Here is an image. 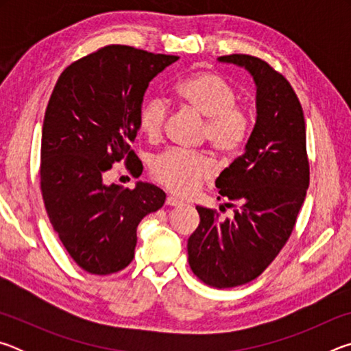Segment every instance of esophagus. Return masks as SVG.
<instances>
[{"instance_id": "34e87169", "label": "esophagus", "mask_w": 351, "mask_h": 351, "mask_svg": "<svg viewBox=\"0 0 351 351\" xmlns=\"http://www.w3.org/2000/svg\"><path fill=\"white\" fill-rule=\"evenodd\" d=\"M165 204L176 207V206H182V201H181V199H178L176 197H171V195H169L167 199H165Z\"/></svg>"}]
</instances>
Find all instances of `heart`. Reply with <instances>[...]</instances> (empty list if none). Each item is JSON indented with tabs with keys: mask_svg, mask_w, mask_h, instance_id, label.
<instances>
[{
	"mask_svg": "<svg viewBox=\"0 0 351 351\" xmlns=\"http://www.w3.org/2000/svg\"><path fill=\"white\" fill-rule=\"evenodd\" d=\"M175 99L182 108L203 119L201 141L223 159H234L246 147L251 136V112L237 104L239 93L232 83L213 71H198L184 77L175 85ZM169 106L159 97H148L141 105L138 125L150 142L161 139ZM213 170L203 153L169 150L150 162V175L170 192L189 197L209 180Z\"/></svg>",
	"mask_w": 351,
	"mask_h": 351,
	"instance_id": "1",
	"label": "heart"
}]
</instances>
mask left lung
I'll return each instance as SVG.
<instances>
[{"mask_svg":"<svg viewBox=\"0 0 351 351\" xmlns=\"http://www.w3.org/2000/svg\"><path fill=\"white\" fill-rule=\"evenodd\" d=\"M218 60L254 77L257 121L245 153L215 181L219 197L237 207L234 218L218 221L215 210L197 206L199 226L187 252L201 282L234 288L257 278L288 241L310 186V162L304 111L289 82L257 57L232 54Z\"/></svg>","mask_w":351,"mask_h":351,"instance_id":"1","label":"left lung"}]
</instances>
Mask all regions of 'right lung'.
I'll return each mask as SVG.
<instances>
[{
  "instance_id": "1",
  "label": "right lung",
  "mask_w": 351,
  "mask_h": 351,
  "mask_svg": "<svg viewBox=\"0 0 351 351\" xmlns=\"http://www.w3.org/2000/svg\"><path fill=\"white\" fill-rule=\"evenodd\" d=\"M178 58L110 45L71 63L51 94L41 133V195L64 249L90 274L127 268L141 219L164 206L165 193L153 184L106 186L104 175L121 161L136 175L130 142L144 94Z\"/></svg>"
}]
</instances>
